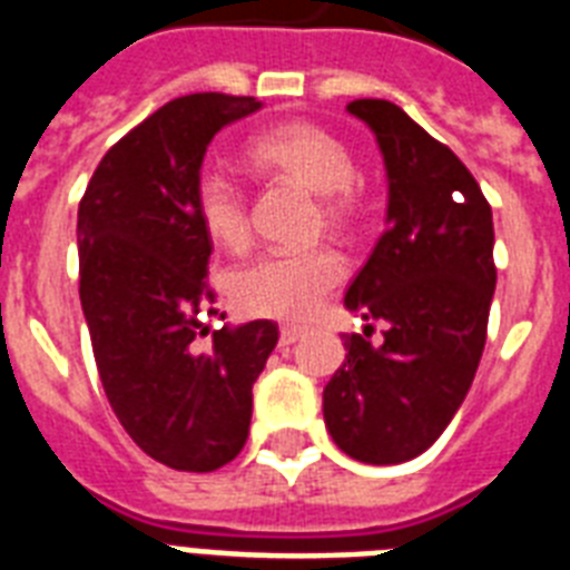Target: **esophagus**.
Segmentation results:
<instances>
[{"mask_svg": "<svg viewBox=\"0 0 570 570\" xmlns=\"http://www.w3.org/2000/svg\"><path fill=\"white\" fill-rule=\"evenodd\" d=\"M301 336H304V327H301V325H284V327H281V345H293V342H298Z\"/></svg>", "mask_w": 570, "mask_h": 570, "instance_id": "34e87169", "label": "esophagus"}]
</instances>
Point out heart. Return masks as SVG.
<instances>
[{
  "label": "heart",
  "instance_id": "1",
  "mask_svg": "<svg viewBox=\"0 0 570 570\" xmlns=\"http://www.w3.org/2000/svg\"><path fill=\"white\" fill-rule=\"evenodd\" d=\"M245 157L254 169L316 193L318 210L331 228L342 230L357 219L360 189L354 180V155L322 125L295 119L266 128L248 140ZM193 196L198 222L213 243L228 252H239L248 245V196L237 178L222 169H202ZM342 277L345 261L327 245L301 252H269L230 275L228 295L245 316L298 322L316 313Z\"/></svg>",
  "mask_w": 570,
  "mask_h": 570
}]
</instances>
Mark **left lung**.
Here are the masks:
<instances>
[{
  "instance_id": "1",
  "label": "left lung",
  "mask_w": 570,
  "mask_h": 570,
  "mask_svg": "<svg viewBox=\"0 0 570 570\" xmlns=\"http://www.w3.org/2000/svg\"><path fill=\"white\" fill-rule=\"evenodd\" d=\"M390 178V228L345 293L383 318L381 345L351 333L322 395L333 442L368 465L428 451L451 424L483 357L494 281L492 207L474 175L395 101L354 99ZM368 331H374L368 325Z\"/></svg>"
}]
</instances>
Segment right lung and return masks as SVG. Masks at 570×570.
Listing matches in <instances>:
<instances>
[{"mask_svg": "<svg viewBox=\"0 0 570 570\" xmlns=\"http://www.w3.org/2000/svg\"><path fill=\"white\" fill-rule=\"evenodd\" d=\"M257 108L225 92L166 101L110 146L78 205V295L101 386L137 448L175 471H216L243 451L252 386L277 345L269 318L207 327L219 316L213 243L193 196L213 134Z\"/></svg>", "mask_w": 570, "mask_h": 570, "instance_id": "right-lung-1", "label": "right lung"}]
</instances>
